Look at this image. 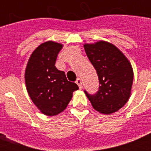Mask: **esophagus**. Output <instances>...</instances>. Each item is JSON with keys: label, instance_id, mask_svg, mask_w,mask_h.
<instances>
[{"label": "esophagus", "instance_id": "34e87169", "mask_svg": "<svg viewBox=\"0 0 151 151\" xmlns=\"http://www.w3.org/2000/svg\"><path fill=\"white\" fill-rule=\"evenodd\" d=\"M76 83L78 84V86H79V88L82 89V80L80 78H78L76 80Z\"/></svg>", "mask_w": 151, "mask_h": 151}]
</instances>
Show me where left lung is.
Here are the masks:
<instances>
[{"label": "left lung", "mask_w": 151, "mask_h": 151, "mask_svg": "<svg viewBox=\"0 0 151 151\" xmlns=\"http://www.w3.org/2000/svg\"><path fill=\"white\" fill-rule=\"evenodd\" d=\"M84 49L96 69L99 90L95 95H86L92 107L99 113L110 115L126 104L132 91L133 67L121 51L112 43L99 40L85 43Z\"/></svg>", "instance_id": "obj_1"}]
</instances>
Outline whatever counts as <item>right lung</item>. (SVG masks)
Segmentation results:
<instances>
[{"label":"right lung","mask_w":151,"mask_h":151,"mask_svg":"<svg viewBox=\"0 0 151 151\" xmlns=\"http://www.w3.org/2000/svg\"><path fill=\"white\" fill-rule=\"evenodd\" d=\"M63 44L54 41L41 43L31 53L25 70V83L30 98L41 112L52 116L62 112L73 93L78 90L65 72L55 66Z\"/></svg>","instance_id":"add662e5"}]
</instances>
